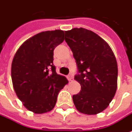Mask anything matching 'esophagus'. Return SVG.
Wrapping results in <instances>:
<instances>
[{
  "mask_svg": "<svg viewBox=\"0 0 132 132\" xmlns=\"http://www.w3.org/2000/svg\"><path fill=\"white\" fill-rule=\"evenodd\" d=\"M68 79H69V81H73V74H71V73H70L69 76H68Z\"/></svg>",
  "mask_w": 132,
  "mask_h": 132,
  "instance_id": "obj_1",
  "label": "esophagus"
}]
</instances>
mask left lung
Segmentation results:
<instances>
[{
  "label": "left lung",
  "mask_w": 132,
  "mask_h": 132,
  "mask_svg": "<svg viewBox=\"0 0 132 132\" xmlns=\"http://www.w3.org/2000/svg\"><path fill=\"white\" fill-rule=\"evenodd\" d=\"M65 40L72 51L79 74L74 79L81 91L73 96L76 109L95 115L106 109L117 88L118 67L111 47L94 32L83 28L65 31Z\"/></svg>",
  "instance_id": "left-lung-1"
}]
</instances>
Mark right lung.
<instances>
[{"mask_svg":"<svg viewBox=\"0 0 132 132\" xmlns=\"http://www.w3.org/2000/svg\"><path fill=\"white\" fill-rule=\"evenodd\" d=\"M64 40V31H47L23 42L15 54L11 79L15 92L28 110L44 114L53 109L60 91L69 81L57 74L53 50Z\"/></svg>","mask_w":132,"mask_h":132,"instance_id":"add662e5","label":"right lung"}]
</instances>
